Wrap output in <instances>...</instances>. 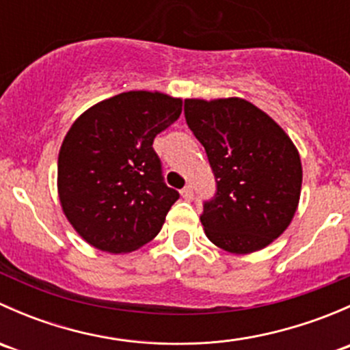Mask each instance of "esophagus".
<instances>
[{
  "label": "esophagus",
  "mask_w": 350,
  "mask_h": 350,
  "mask_svg": "<svg viewBox=\"0 0 350 350\" xmlns=\"http://www.w3.org/2000/svg\"><path fill=\"white\" fill-rule=\"evenodd\" d=\"M181 195H183V198H185V200H191V198H193V186L191 185L185 186V188L181 189Z\"/></svg>",
  "instance_id": "1"
}]
</instances>
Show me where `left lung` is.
<instances>
[{
	"label": "left lung",
	"mask_w": 350,
	"mask_h": 350,
	"mask_svg": "<svg viewBox=\"0 0 350 350\" xmlns=\"http://www.w3.org/2000/svg\"><path fill=\"white\" fill-rule=\"evenodd\" d=\"M185 116L217 183L200 217L206 237L234 254L269 245L291 221L301 191V161L291 139L241 98L185 100Z\"/></svg>",
	"instance_id": "obj_1"
}]
</instances>
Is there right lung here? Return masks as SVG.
<instances>
[{"instance_id": "obj_1", "label": "right lung", "mask_w": 350, "mask_h": 350, "mask_svg": "<svg viewBox=\"0 0 350 350\" xmlns=\"http://www.w3.org/2000/svg\"><path fill=\"white\" fill-rule=\"evenodd\" d=\"M183 101L129 91L84 111L57 162L62 210L77 234L111 254L135 250L161 232L179 198L162 176L152 144L181 115Z\"/></svg>"}]
</instances>
